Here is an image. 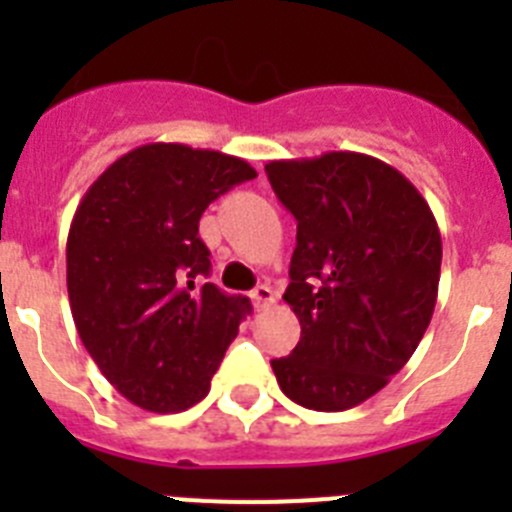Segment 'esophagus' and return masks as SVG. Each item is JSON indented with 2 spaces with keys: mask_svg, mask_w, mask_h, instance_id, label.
I'll return each mask as SVG.
<instances>
[{
  "mask_svg": "<svg viewBox=\"0 0 512 512\" xmlns=\"http://www.w3.org/2000/svg\"><path fill=\"white\" fill-rule=\"evenodd\" d=\"M274 300H277V295H274V289H271L269 284H259V287L251 292V302L256 310H264V307L274 305Z\"/></svg>",
  "mask_w": 512,
  "mask_h": 512,
  "instance_id": "obj_1",
  "label": "esophagus"
}]
</instances>
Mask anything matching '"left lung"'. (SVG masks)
<instances>
[{
    "label": "left lung",
    "mask_w": 512,
    "mask_h": 512,
    "mask_svg": "<svg viewBox=\"0 0 512 512\" xmlns=\"http://www.w3.org/2000/svg\"><path fill=\"white\" fill-rule=\"evenodd\" d=\"M266 176L297 220L284 300L302 328L271 369L302 408H356L408 364L431 323L436 217L400 171L366 153L269 161Z\"/></svg>",
    "instance_id": "1"
}]
</instances>
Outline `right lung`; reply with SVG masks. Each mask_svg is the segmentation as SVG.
<instances>
[{
    "mask_svg": "<svg viewBox=\"0 0 512 512\" xmlns=\"http://www.w3.org/2000/svg\"><path fill=\"white\" fill-rule=\"evenodd\" d=\"M253 176L228 153L148 143L107 166L76 207L71 315L99 372L138 408L182 413L200 402L251 312L246 297L205 282L200 217Z\"/></svg>",
    "mask_w": 512,
    "mask_h": 512,
    "instance_id": "1",
    "label": "right lung"
}]
</instances>
